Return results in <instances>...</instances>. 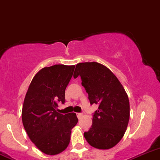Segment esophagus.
<instances>
[{"instance_id": "1", "label": "esophagus", "mask_w": 160, "mask_h": 160, "mask_svg": "<svg viewBox=\"0 0 160 160\" xmlns=\"http://www.w3.org/2000/svg\"><path fill=\"white\" fill-rule=\"evenodd\" d=\"M77 116L78 118H80L83 116V114H82V113H77Z\"/></svg>"}]
</instances>
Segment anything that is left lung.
I'll return each instance as SVG.
<instances>
[{
	"label": "left lung",
	"instance_id": "8db88e82",
	"mask_svg": "<svg viewBox=\"0 0 160 160\" xmlns=\"http://www.w3.org/2000/svg\"><path fill=\"white\" fill-rule=\"evenodd\" d=\"M74 78L80 76L90 104H98L93 124L84 137L91 146L100 149L114 147L127 129L130 115L128 95L111 71L96 62L76 66Z\"/></svg>",
	"mask_w": 160,
	"mask_h": 160
}]
</instances>
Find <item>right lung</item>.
<instances>
[{"instance_id": "add662e5", "label": "right lung", "mask_w": 160, "mask_h": 160, "mask_svg": "<svg viewBox=\"0 0 160 160\" xmlns=\"http://www.w3.org/2000/svg\"><path fill=\"white\" fill-rule=\"evenodd\" d=\"M75 66L54 65L38 71L31 82L22 108V123L31 141L47 155L64 151L71 129L77 124L75 113L57 112L65 102V90Z\"/></svg>"}]
</instances>
